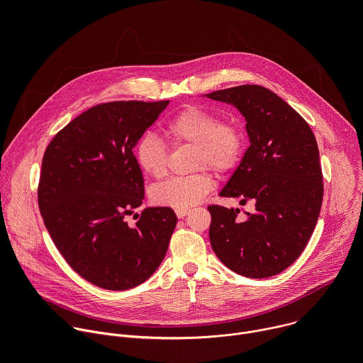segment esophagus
<instances>
[{
	"instance_id": "34e87169",
	"label": "esophagus",
	"mask_w": 363,
	"mask_h": 363,
	"mask_svg": "<svg viewBox=\"0 0 363 363\" xmlns=\"http://www.w3.org/2000/svg\"><path fill=\"white\" fill-rule=\"evenodd\" d=\"M175 213H177L178 218H184V217H186V216L189 214V210H188V208H185V210H177Z\"/></svg>"
}]
</instances>
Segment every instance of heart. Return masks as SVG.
Masks as SVG:
<instances>
[{
  "label": "heart",
  "instance_id": "heart-1",
  "mask_svg": "<svg viewBox=\"0 0 363 363\" xmlns=\"http://www.w3.org/2000/svg\"><path fill=\"white\" fill-rule=\"evenodd\" d=\"M164 135L171 145L189 143L196 146L195 168L208 167L223 172L230 169L240 158L242 133L234 123H221L217 113L191 106L179 112L164 128ZM139 168L152 178H162L168 171V152L165 143L152 133L145 135L135 147ZM214 186L208 172L172 178L155 185L150 199L155 205L185 210L199 203Z\"/></svg>",
  "mask_w": 363,
  "mask_h": 363
}]
</instances>
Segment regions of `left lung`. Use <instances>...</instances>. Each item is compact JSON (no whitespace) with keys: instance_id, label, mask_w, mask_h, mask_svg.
Masks as SVG:
<instances>
[{"instance_id":"8db88e82","label":"left lung","mask_w":363,"mask_h":363,"mask_svg":"<svg viewBox=\"0 0 363 363\" xmlns=\"http://www.w3.org/2000/svg\"><path fill=\"white\" fill-rule=\"evenodd\" d=\"M234 106L245 119L250 146L220 196L254 203L238 208L210 205V241L234 273L276 276L291 266L316 227L323 177L316 138L307 122L274 91L257 84L217 90L203 97Z\"/></svg>"}]
</instances>
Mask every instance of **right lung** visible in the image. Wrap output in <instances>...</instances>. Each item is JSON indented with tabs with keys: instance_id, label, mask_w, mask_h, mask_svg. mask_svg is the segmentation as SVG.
Returning a JSON list of instances; mask_svg holds the SVG:
<instances>
[{
	"instance_id": "add662e5",
	"label": "right lung",
	"mask_w": 363,
	"mask_h": 363,
	"mask_svg": "<svg viewBox=\"0 0 363 363\" xmlns=\"http://www.w3.org/2000/svg\"><path fill=\"white\" fill-rule=\"evenodd\" d=\"M111 101L73 119L44 152L38 206L69 266L106 290H128L161 266L178 218L169 206L132 216L145 198L133 147L168 106ZM136 216V214H135Z\"/></svg>"
}]
</instances>
